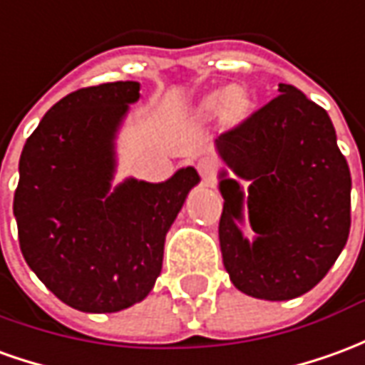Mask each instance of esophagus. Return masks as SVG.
I'll list each match as a JSON object with an SVG mask.
<instances>
[{
	"label": "esophagus",
	"instance_id": "34e87169",
	"mask_svg": "<svg viewBox=\"0 0 365 365\" xmlns=\"http://www.w3.org/2000/svg\"><path fill=\"white\" fill-rule=\"evenodd\" d=\"M197 172H200L201 180L205 185H213V180H215V162L213 160H201L200 164H197Z\"/></svg>",
	"mask_w": 365,
	"mask_h": 365
}]
</instances>
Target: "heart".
<instances>
[{"instance_id":"obj_1","label":"heart","mask_w":365,"mask_h":365,"mask_svg":"<svg viewBox=\"0 0 365 365\" xmlns=\"http://www.w3.org/2000/svg\"><path fill=\"white\" fill-rule=\"evenodd\" d=\"M253 101L243 86H227L207 93L197 104V116L201 120H211L219 116L225 126H237L251 114Z\"/></svg>"}]
</instances>
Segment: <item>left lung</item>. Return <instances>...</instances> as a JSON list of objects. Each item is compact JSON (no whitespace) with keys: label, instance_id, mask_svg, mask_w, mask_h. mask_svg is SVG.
<instances>
[{"label":"left lung","instance_id":"1","mask_svg":"<svg viewBox=\"0 0 365 365\" xmlns=\"http://www.w3.org/2000/svg\"><path fill=\"white\" fill-rule=\"evenodd\" d=\"M215 140L223 213L219 245L229 279L249 297L290 300L314 289L350 235L351 175L328 112L292 85ZM241 181H249L245 194ZM255 231L245 240L244 203Z\"/></svg>","mask_w":365,"mask_h":365}]
</instances>
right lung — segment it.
Instances as JSON below:
<instances>
[{
    "mask_svg": "<svg viewBox=\"0 0 365 365\" xmlns=\"http://www.w3.org/2000/svg\"><path fill=\"white\" fill-rule=\"evenodd\" d=\"M140 83L78 88L51 108L23 146L14 197L19 247L39 280L81 312H118L154 289L165 233L197 172L112 187L114 138Z\"/></svg>",
    "mask_w": 365,
    "mask_h": 365,
    "instance_id": "1",
    "label": "right lung"
}]
</instances>
